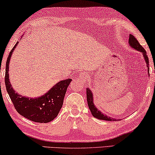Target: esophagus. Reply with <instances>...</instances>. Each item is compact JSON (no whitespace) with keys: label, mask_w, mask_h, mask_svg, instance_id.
<instances>
[{"label":"esophagus","mask_w":155,"mask_h":155,"mask_svg":"<svg viewBox=\"0 0 155 155\" xmlns=\"http://www.w3.org/2000/svg\"><path fill=\"white\" fill-rule=\"evenodd\" d=\"M78 78H79L80 80H81L82 82H86L88 81L89 80V74L86 72H84V73H82L80 75L78 76Z\"/></svg>","instance_id":"obj_1"}]
</instances>
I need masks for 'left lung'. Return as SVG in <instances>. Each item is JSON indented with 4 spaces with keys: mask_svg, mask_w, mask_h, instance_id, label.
<instances>
[{
    "mask_svg": "<svg viewBox=\"0 0 155 155\" xmlns=\"http://www.w3.org/2000/svg\"><path fill=\"white\" fill-rule=\"evenodd\" d=\"M128 45L131 48L133 49L136 50L137 51H139L141 53L142 55L143 56L144 60L145 61L146 66L147 68V73L148 75L149 74V59H148V57L147 56V53H146L145 50L144 49L138 41L135 39V37L132 35H129V39H128ZM87 104L89 109H90L91 113H92V115L94 116V117L98 118L99 120H109V121H114V120H118L120 119H117V118H112L111 116H108L106 115L105 114H104L101 111L97 109L96 106L94 104V94H93V92L92 90H90L89 87H87Z\"/></svg>",
    "mask_w": 155,
    "mask_h": 155,
    "instance_id": "8db88e82",
    "label": "left lung"
}]
</instances>
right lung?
<instances>
[{"mask_svg":"<svg viewBox=\"0 0 155 155\" xmlns=\"http://www.w3.org/2000/svg\"><path fill=\"white\" fill-rule=\"evenodd\" d=\"M18 43L17 42L7 58L5 78L6 90L15 108L21 116L37 123L51 121L58 116L62 107L65 92L72 79L68 78L58 82L41 97H28L19 94L12 87L9 79L10 58Z\"/></svg>","mask_w":155,"mask_h":155,"instance_id":"1","label":"right lung"}]
</instances>
